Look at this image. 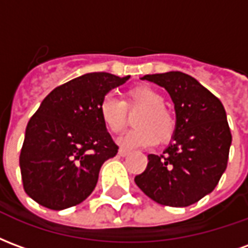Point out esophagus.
Here are the masks:
<instances>
[{
	"label": "esophagus",
	"instance_id": "obj_1",
	"mask_svg": "<svg viewBox=\"0 0 248 248\" xmlns=\"http://www.w3.org/2000/svg\"><path fill=\"white\" fill-rule=\"evenodd\" d=\"M129 154H130V151L126 150V149H119L118 150L119 156H126V155H129Z\"/></svg>",
	"mask_w": 248,
	"mask_h": 248
}]
</instances>
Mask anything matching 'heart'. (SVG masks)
Wrapping results in <instances>:
<instances>
[{"mask_svg":"<svg viewBox=\"0 0 248 248\" xmlns=\"http://www.w3.org/2000/svg\"><path fill=\"white\" fill-rule=\"evenodd\" d=\"M161 93L149 85H138L129 89L122 102L113 95H106L99 103V118L110 134H119L127 124V113L140 114L135 117L131 130L119 138L122 147H150L156 142L166 143L177 129L174 114L163 105Z\"/></svg>","mask_w":248,"mask_h":248,"instance_id":"obj_1","label":"heart"}]
</instances>
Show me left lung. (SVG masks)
Masks as SVG:
<instances>
[{"label": "left lung", "instance_id": "1", "mask_svg": "<svg viewBox=\"0 0 248 248\" xmlns=\"http://www.w3.org/2000/svg\"><path fill=\"white\" fill-rule=\"evenodd\" d=\"M142 79L170 94L177 129L162 155H147L146 170L134 181L156 203L186 207L213 191L227 167L231 131L226 111L218 98L188 74L169 71Z\"/></svg>", "mask_w": 248, "mask_h": 248}]
</instances>
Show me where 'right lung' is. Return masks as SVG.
<instances>
[{
	"mask_svg": "<svg viewBox=\"0 0 248 248\" xmlns=\"http://www.w3.org/2000/svg\"><path fill=\"white\" fill-rule=\"evenodd\" d=\"M124 78L87 73L56 87L30 118L19 167L26 194L50 210L83 202L98 182L103 162L118 153L99 118V103Z\"/></svg>",
	"mask_w": 248,
	"mask_h": 248,
	"instance_id": "add662e5",
	"label": "right lung"
}]
</instances>
